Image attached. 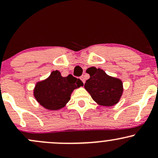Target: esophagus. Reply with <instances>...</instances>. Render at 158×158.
Listing matches in <instances>:
<instances>
[{
  "instance_id": "esophagus-1",
  "label": "esophagus",
  "mask_w": 158,
  "mask_h": 158,
  "mask_svg": "<svg viewBox=\"0 0 158 158\" xmlns=\"http://www.w3.org/2000/svg\"><path fill=\"white\" fill-rule=\"evenodd\" d=\"M80 79L81 80V81H82L83 83H85V78L83 77H80Z\"/></svg>"
}]
</instances>
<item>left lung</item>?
<instances>
[{
	"label": "left lung",
	"mask_w": 158,
	"mask_h": 158,
	"mask_svg": "<svg viewBox=\"0 0 158 158\" xmlns=\"http://www.w3.org/2000/svg\"><path fill=\"white\" fill-rule=\"evenodd\" d=\"M86 72L90 74V79L85 81V88L96 102L110 107L119 102L123 90L120 79L110 77L103 70L94 67Z\"/></svg>",
	"instance_id": "8db88e82"
}]
</instances>
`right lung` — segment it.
Wrapping results in <instances>:
<instances>
[{
    "label": "right lung",
    "mask_w": 158,
    "mask_h": 158,
    "mask_svg": "<svg viewBox=\"0 0 158 158\" xmlns=\"http://www.w3.org/2000/svg\"><path fill=\"white\" fill-rule=\"evenodd\" d=\"M82 85V81L71 74L62 77L60 72L56 70L48 79L36 84L34 97L44 108L58 110L68 103L73 90Z\"/></svg>",
    "instance_id": "add662e5"
}]
</instances>
